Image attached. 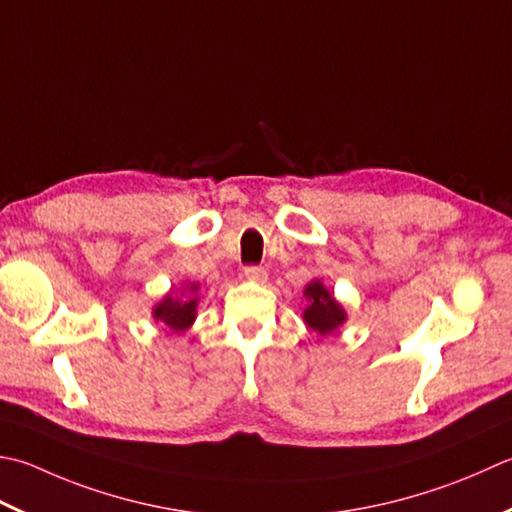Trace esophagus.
I'll list each match as a JSON object with an SVG mask.
<instances>
[{
  "mask_svg": "<svg viewBox=\"0 0 512 512\" xmlns=\"http://www.w3.org/2000/svg\"><path fill=\"white\" fill-rule=\"evenodd\" d=\"M244 275H246L248 282H255V284H266V279H268L266 270L259 268V266H248L244 270Z\"/></svg>",
  "mask_w": 512,
  "mask_h": 512,
  "instance_id": "1",
  "label": "esophagus"
}]
</instances>
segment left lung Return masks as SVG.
I'll list each match as a JSON object with an SVG mask.
<instances>
[{"instance_id":"1","label":"left lung","mask_w":512,"mask_h":512,"mask_svg":"<svg viewBox=\"0 0 512 512\" xmlns=\"http://www.w3.org/2000/svg\"><path fill=\"white\" fill-rule=\"evenodd\" d=\"M304 297L308 302L302 313L304 324L319 337L337 335L339 328L346 324L348 313L342 302H337L333 290L326 288L322 279H310L304 288Z\"/></svg>"}]
</instances>
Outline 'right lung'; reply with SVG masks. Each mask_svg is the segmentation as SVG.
<instances>
[{
    "mask_svg": "<svg viewBox=\"0 0 512 512\" xmlns=\"http://www.w3.org/2000/svg\"><path fill=\"white\" fill-rule=\"evenodd\" d=\"M197 304H199V284L184 282L179 288H170L168 293L150 310L155 322H162L173 333H184L197 319Z\"/></svg>",
    "mask_w": 512,
    "mask_h": 512,
    "instance_id": "obj_1",
    "label": "right lung"
}]
</instances>
